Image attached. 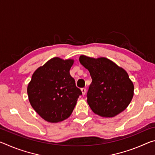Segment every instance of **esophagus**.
Masks as SVG:
<instances>
[{
  "mask_svg": "<svg viewBox=\"0 0 155 155\" xmlns=\"http://www.w3.org/2000/svg\"><path fill=\"white\" fill-rule=\"evenodd\" d=\"M81 91H82L83 95L84 96L86 94V92H87V90H86L85 88H82V89H81Z\"/></svg>",
  "mask_w": 155,
  "mask_h": 155,
  "instance_id": "1",
  "label": "esophagus"
}]
</instances>
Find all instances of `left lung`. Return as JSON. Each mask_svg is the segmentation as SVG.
<instances>
[{"label": "left lung", "instance_id": "left-lung-1", "mask_svg": "<svg viewBox=\"0 0 155 155\" xmlns=\"http://www.w3.org/2000/svg\"><path fill=\"white\" fill-rule=\"evenodd\" d=\"M79 61L92 79L87 98L94 114L112 117L127 109L134 94V85L127 72L105 57L81 55Z\"/></svg>", "mask_w": 155, "mask_h": 155}]
</instances>
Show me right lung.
Instances as JSON below:
<instances>
[{"label":"right lung","instance_id":"obj_1","mask_svg":"<svg viewBox=\"0 0 155 155\" xmlns=\"http://www.w3.org/2000/svg\"><path fill=\"white\" fill-rule=\"evenodd\" d=\"M73 59L54 57L38 68L27 87L33 109L46 121L61 122L70 116L82 94L70 74Z\"/></svg>","mask_w":155,"mask_h":155}]
</instances>
